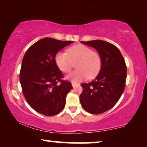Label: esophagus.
Returning a JSON list of instances; mask_svg holds the SVG:
<instances>
[{
	"instance_id": "esophagus-1",
	"label": "esophagus",
	"mask_w": 147,
	"mask_h": 147,
	"mask_svg": "<svg viewBox=\"0 0 147 147\" xmlns=\"http://www.w3.org/2000/svg\"><path fill=\"white\" fill-rule=\"evenodd\" d=\"M71 86H72V87H73V88H75L76 86H78V84H76V83H75V82H71Z\"/></svg>"
}]
</instances>
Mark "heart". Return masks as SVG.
I'll return each mask as SVG.
<instances>
[{
  "instance_id": "heart-1",
  "label": "heart",
  "mask_w": 147,
  "mask_h": 147,
  "mask_svg": "<svg viewBox=\"0 0 147 147\" xmlns=\"http://www.w3.org/2000/svg\"><path fill=\"white\" fill-rule=\"evenodd\" d=\"M55 63L61 71L69 72L76 63V69L67 76V79L78 82L88 77L90 79L98 75L101 69L102 60L97 52L92 51L88 46L78 44L71 46L66 52L56 54Z\"/></svg>"
}]
</instances>
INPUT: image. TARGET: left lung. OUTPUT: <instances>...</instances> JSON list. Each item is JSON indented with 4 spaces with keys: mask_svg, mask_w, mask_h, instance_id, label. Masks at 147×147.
<instances>
[{
    "mask_svg": "<svg viewBox=\"0 0 147 147\" xmlns=\"http://www.w3.org/2000/svg\"><path fill=\"white\" fill-rule=\"evenodd\" d=\"M94 48L100 55L101 69L93 81L81 84L83 92L80 101L86 111L99 114L111 109L117 103L125 88L126 66L120 50L102 40L81 41Z\"/></svg>",
    "mask_w": 147,
    "mask_h": 147,
    "instance_id": "8db88e82",
    "label": "left lung"
}]
</instances>
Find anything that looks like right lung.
<instances>
[{
	"label": "right lung",
	"mask_w": 147,
	"mask_h": 147,
	"mask_svg": "<svg viewBox=\"0 0 147 147\" xmlns=\"http://www.w3.org/2000/svg\"><path fill=\"white\" fill-rule=\"evenodd\" d=\"M73 42L46 37L32 45L24 55L19 77L23 93L30 106L40 114L54 116L65 107L72 86L62 80L63 75L55 63V56Z\"/></svg>",
	"instance_id": "right-lung-1"
}]
</instances>
